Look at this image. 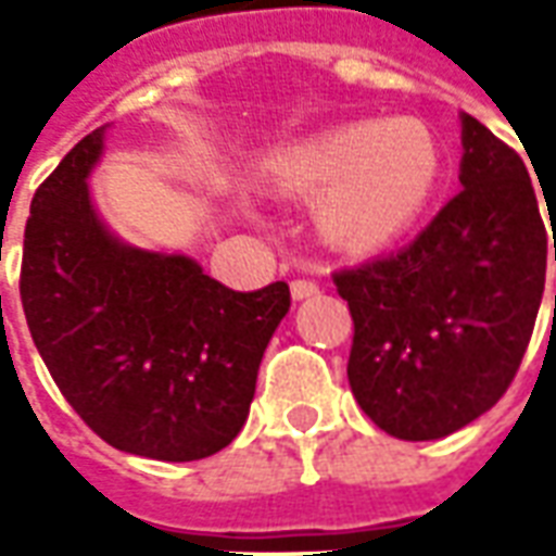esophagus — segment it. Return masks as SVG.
<instances>
[{
	"label": "esophagus",
	"instance_id": "esophagus-1",
	"mask_svg": "<svg viewBox=\"0 0 556 556\" xmlns=\"http://www.w3.org/2000/svg\"><path fill=\"white\" fill-rule=\"evenodd\" d=\"M315 294H318V286H315L313 279H294L291 282V298L294 301H309Z\"/></svg>",
	"mask_w": 556,
	"mask_h": 556
}]
</instances>
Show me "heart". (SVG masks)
I'll use <instances>...</instances> for the list:
<instances>
[{"label":"heart","mask_w":556,"mask_h":556,"mask_svg":"<svg viewBox=\"0 0 556 556\" xmlns=\"http://www.w3.org/2000/svg\"><path fill=\"white\" fill-rule=\"evenodd\" d=\"M443 181V148L417 118H366L282 148L265 163L267 190L313 199L318 241L339 253H378L405 238Z\"/></svg>","instance_id":"1"}]
</instances>
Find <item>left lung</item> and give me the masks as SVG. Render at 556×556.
I'll list each match as a JSON object with an SVG mask.
<instances>
[{"label":"left lung","instance_id":"left-lung-1","mask_svg":"<svg viewBox=\"0 0 556 556\" xmlns=\"http://www.w3.org/2000/svg\"><path fill=\"white\" fill-rule=\"evenodd\" d=\"M458 181L408 247L333 277L354 318L351 393L399 441H438L497 405L545 291L551 247L530 175L467 113Z\"/></svg>","mask_w":556,"mask_h":556}]
</instances>
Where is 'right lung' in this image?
Wrapping results in <instances>:
<instances>
[{"label":"right lung","instance_id":"obj_1","mask_svg":"<svg viewBox=\"0 0 556 556\" xmlns=\"http://www.w3.org/2000/svg\"><path fill=\"white\" fill-rule=\"evenodd\" d=\"M110 127L79 139L31 199L23 313L62 396L110 446L154 462L207 458L250 417L289 286L243 294L193 255L122 241L89 190Z\"/></svg>","mask_w":556,"mask_h":556}]
</instances>
